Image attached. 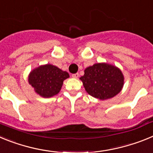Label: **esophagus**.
<instances>
[{
	"label": "esophagus",
	"mask_w": 153,
	"mask_h": 153,
	"mask_svg": "<svg viewBox=\"0 0 153 153\" xmlns=\"http://www.w3.org/2000/svg\"><path fill=\"white\" fill-rule=\"evenodd\" d=\"M72 77H73V78H75V79H76V78L79 77V74H72Z\"/></svg>",
	"instance_id": "1"
}]
</instances>
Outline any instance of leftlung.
I'll use <instances>...</instances> for the list:
<instances>
[{
	"label": "left lung",
	"instance_id": "left-lung-1",
	"mask_svg": "<svg viewBox=\"0 0 153 153\" xmlns=\"http://www.w3.org/2000/svg\"><path fill=\"white\" fill-rule=\"evenodd\" d=\"M79 79L87 93L100 100L117 96L124 85L121 70L107 63H97L86 67Z\"/></svg>",
	"mask_w": 153,
	"mask_h": 153
}]
</instances>
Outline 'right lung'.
<instances>
[{
    "mask_svg": "<svg viewBox=\"0 0 153 153\" xmlns=\"http://www.w3.org/2000/svg\"><path fill=\"white\" fill-rule=\"evenodd\" d=\"M69 77L67 71L47 63L31 70L28 75V83L37 95L50 98L60 93L63 81Z\"/></svg>",
    "mask_w": 153,
    "mask_h": 153,
    "instance_id": "add662e5",
    "label": "right lung"
}]
</instances>
